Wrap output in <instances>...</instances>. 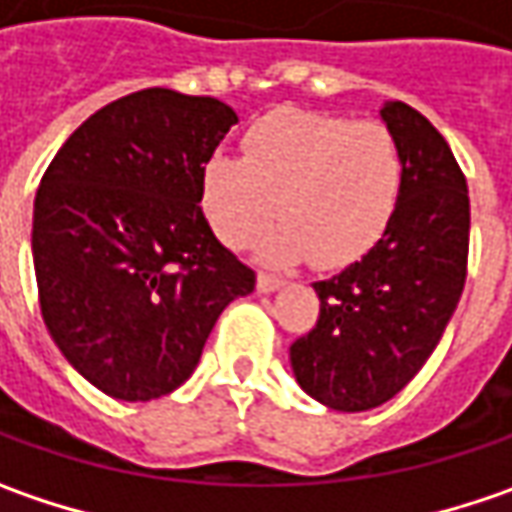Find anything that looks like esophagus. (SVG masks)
I'll return each mask as SVG.
<instances>
[{
    "label": "esophagus",
    "instance_id": "obj_1",
    "mask_svg": "<svg viewBox=\"0 0 512 512\" xmlns=\"http://www.w3.org/2000/svg\"><path fill=\"white\" fill-rule=\"evenodd\" d=\"M280 286H283V280L275 278V275H266V272L257 275V289H260V292H275Z\"/></svg>",
    "mask_w": 512,
    "mask_h": 512
}]
</instances>
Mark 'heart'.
<instances>
[{
  "mask_svg": "<svg viewBox=\"0 0 512 512\" xmlns=\"http://www.w3.org/2000/svg\"><path fill=\"white\" fill-rule=\"evenodd\" d=\"M404 189V154L375 120L280 108L243 137V160L214 154L203 166V212L217 237L243 249L275 214L286 220L260 255L344 269L387 234Z\"/></svg>",
  "mask_w": 512,
  "mask_h": 512,
  "instance_id": "b5f03b06",
  "label": "heart"
}]
</instances>
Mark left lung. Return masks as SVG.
<instances>
[{
    "label": "left lung",
    "instance_id": "1",
    "mask_svg": "<svg viewBox=\"0 0 512 512\" xmlns=\"http://www.w3.org/2000/svg\"><path fill=\"white\" fill-rule=\"evenodd\" d=\"M381 117L404 154L398 212L378 246L318 280V323L289 346L295 378L329 410L381 407L427 364L467 280V180L435 125L392 100Z\"/></svg>",
    "mask_w": 512,
    "mask_h": 512
}]
</instances>
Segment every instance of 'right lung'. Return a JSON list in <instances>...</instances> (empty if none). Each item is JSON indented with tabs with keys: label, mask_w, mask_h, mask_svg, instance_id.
<instances>
[{
	"label": "right lung",
	"mask_w": 512,
	"mask_h": 512,
	"mask_svg": "<svg viewBox=\"0 0 512 512\" xmlns=\"http://www.w3.org/2000/svg\"><path fill=\"white\" fill-rule=\"evenodd\" d=\"M234 123L214 97L145 88L91 114L42 174V321L111 398L151 401L189 381L220 312L255 289L200 209L203 166Z\"/></svg>",
	"instance_id": "right-lung-1"
}]
</instances>
